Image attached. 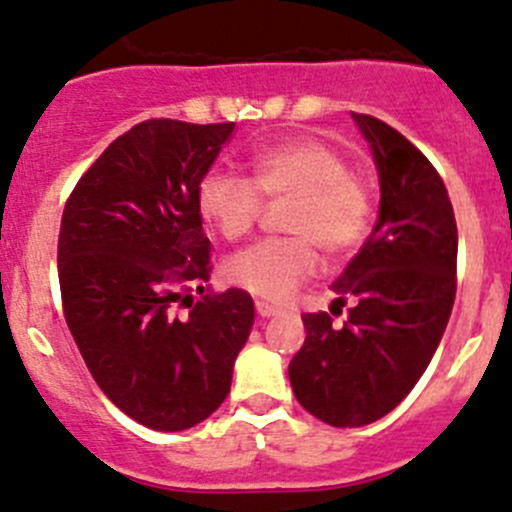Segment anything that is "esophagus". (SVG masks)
<instances>
[{"label":"esophagus","instance_id":"1","mask_svg":"<svg viewBox=\"0 0 512 512\" xmlns=\"http://www.w3.org/2000/svg\"><path fill=\"white\" fill-rule=\"evenodd\" d=\"M279 306L269 304V301H256V314L261 316V319H269V316H276L279 314Z\"/></svg>","mask_w":512,"mask_h":512}]
</instances>
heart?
Returning <instances> with one entry per match:
<instances>
[{"label":"heart","instance_id":"obj_1","mask_svg":"<svg viewBox=\"0 0 512 512\" xmlns=\"http://www.w3.org/2000/svg\"><path fill=\"white\" fill-rule=\"evenodd\" d=\"M251 175L208 170L196 188V208L211 231L238 241L259 223L264 201L291 198L284 228L294 236L266 238L223 261V279L269 301H286L319 269V246L352 256L372 228V193L334 145L291 138L253 155Z\"/></svg>","mask_w":512,"mask_h":512}]
</instances>
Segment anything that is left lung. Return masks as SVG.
<instances>
[{"mask_svg":"<svg viewBox=\"0 0 512 512\" xmlns=\"http://www.w3.org/2000/svg\"><path fill=\"white\" fill-rule=\"evenodd\" d=\"M379 170V218L362 251L332 284V306L304 314L306 342L289 364L299 405L334 427L392 412L430 364L457 289V223L435 165L402 133L354 113ZM342 311V309H339Z\"/></svg>","mask_w":512,"mask_h":512,"instance_id":"8db88e82","label":"left lung"}]
</instances>
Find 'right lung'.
<instances>
[{"instance_id":"right-lung-1","label":"right lung","mask_w":512,"mask_h":512,"mask_svg":"<svg viewBox=\"0 0 512 512\" xmlns=\"http://www.w3.org/2000/svg\"><path fill=\"white\" fill-rule=\"evenodd\" d=\"M233 128L138 123L87 168L62 213L67 326L97 387L150 430H188L213 415L251 334V296L203 286L211 241L196 208L198 180ZM178 305L189 306L186 317Z\"/></svg>"}]
</instances>
